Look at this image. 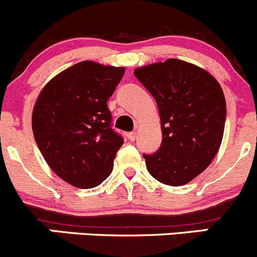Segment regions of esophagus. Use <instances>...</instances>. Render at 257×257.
Here are the masks:
<instances>
[{"instance_id":"esophagus-1","label":"esophagus","mask_w":257,"mask_h":257,"mask_svg":"<svg viewBox=\"0 0 257 257\" xmlns=\"http://www.w3.org/2000/svg\"><path fill=\"white\" fill-rule=\"evenodd\" d=\"M127 137L130 139V141H135V140L137 139V134L136 132H130L127 135Z\"/></svg>"}]
</instances>
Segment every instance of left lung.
Segmentation results:
<instances>
[{
  "mask_svg": "<svg viewBox=\"0 0 257 257\" xmlns=\"http://www.w3.org/2000/svg\"><path fill=\"white\" fill-rule=\"evenodd\" d=\"M134 73L156 101L161 122V146L144 155L147 170L165 185H186L207 169L220 149L226 118L222 88L206 70L177 58Z\"/></svg>",
  "mask_w": 257,
  "mask_h": 257,
  "instance_id": "left-lung-1",
  "label": "left lung"
}]
</instances>
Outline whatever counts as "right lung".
I'll use <instances>...</instances> for the list:
<instances>
[{"label":"right lung","instance_id":"add662e5","mask_svg":"<svg viewBox=\"0 0 257 257\" xmlns=\"http://www.w3.org/2000/svg\"><path fill=\"white\" fill-rule=\"evenodd\" d=\"M125 67L82 61L51 78L32 111V131L48 166L78 189L102 184L123 140L111 128L107 100Z\"/></svg>","mask_w":257,"mask_h":257}]
</instances>
